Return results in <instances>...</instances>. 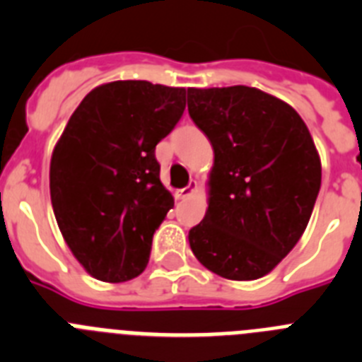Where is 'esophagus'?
I'll use <instances>...</instances> for the list:
<instances>
[{
    "label": "esophagus",
    "mask_w": 362,
    "mask_h": 362,
    "mask_svg": "<svg viewBox=\"0 0 362 362\" xmlns=\"http://www.w3.org/2000/svg\"><path fill=\"white\" fill-rule=\"evenodd\" d=\"M196 190H197V183L196 181H190V185H188V187L175 190V197H177V199H187V197H190Z\"/></svg>",
    "instance_id": "obj_1"
}]
</instances>
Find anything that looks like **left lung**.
<instances>
[{
	"label": "left lung",
	"mask_w": 362,
	"mask_h": 362,
	"mask_svg": "<svg viewBox=\"0 0 362 362\" xmlns=\"http://www.w3.org/2000/svg\"><path fill=\"white\" fill-rule=\"evenodd\" d=\"M188 114L214 148L210 203L188 233L217 276H267L300 239L321 188V161L305 121L252 86L188 88Z\"/></svg>",
	"instance_id": "obj_1"
}]
</instances>
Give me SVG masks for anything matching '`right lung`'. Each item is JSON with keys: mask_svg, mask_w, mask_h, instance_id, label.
Here are the masks:
<instances>
[{"mask_svg": "<svg viewBox=\"0 0 362 362\" xmlns=\"http://www.w3.org/2000/svg\"><path fill=\"white\" fill-rule=\"evenodd\" d=\"M187 88L114 81L86 94L50 161V199L66 245L90 276L137 277L174 197L159 179L156 145L174 130Z\"/></svg>", "mask_w": 362, "mask_h": 362, "instance_id": "1", "label": "right lung"}]
</instances>
